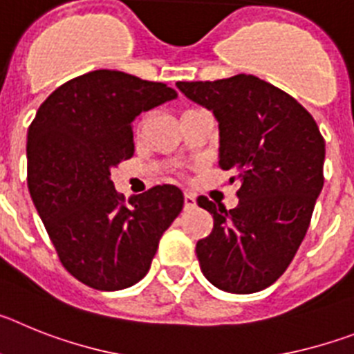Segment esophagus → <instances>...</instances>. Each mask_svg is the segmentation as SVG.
<instances>
[{"instance_id": "esophagus-1", "label": "esophagus", "mask_w": 354, "mask_h": 354, "mask_svg": "<svg viewBox=\"0 0 354 354\" xmlns=\"http://www.w3.org/2000/svg\"><path fill=\"white\" fill-rule=\"evenodd\" d=\"M196 205V198L195 195H192V193H186L184 195V207L186 209H193Z\"/></svg>"}]
</instances>
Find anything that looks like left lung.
<instances>
[{"label": "left lung", "instance_id": "obj_1", "mask_svg": "<svg viewBox=\"0 0 354 354\" xmlns=\"http://www.w3.org/2000/svg\"><path fill=\"white\" fill-rule=\"evenodd\" d=\"M177 88L212 111L218 165L241 184L230 211L196 200L214 218L211 236L196 243L200 270L221 290L259 292L282 277L310 225L324 184V140L296 99L250 74Z\"/></svg>", "mask_w": 354, "mask_h": 354}]
</instances>
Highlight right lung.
<instances>
[{
	"mask_svg": "<svg viewBox=\"0 0 354 354\" xmlns=\"http://www.w3.org/2000/svg\"><path fill=\"white\" fill-rule=\"evenodd\" d=\"M174 99L165 83L101 68L56 88L31 122L30 195L64 268L84 286L120 290L140 282L183 211L177 186L126 202L111 180V170L134 154V118Z\"/></svg>",
	"mask_w": 354,
	"mask_h": 354,
	"instance_id": "obj_1",
	"label": "right lung"
}]
</instances>
